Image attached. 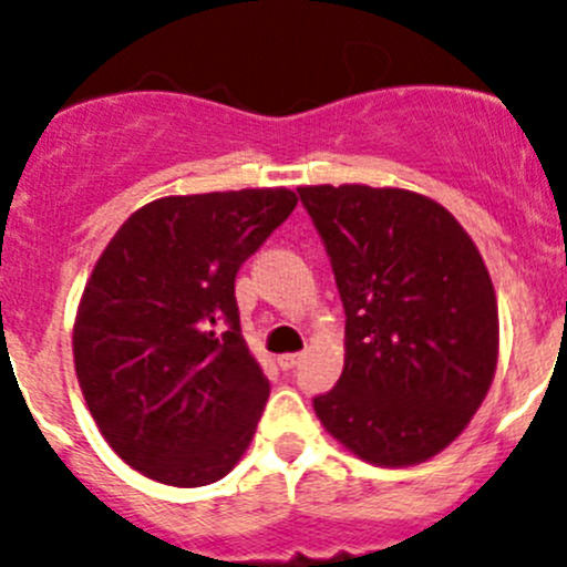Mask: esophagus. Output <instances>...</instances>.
Instances as JSON below:
<instances>
[{"label":"esophagus","instance_id":"obj_1","mask_svg":"<svg viewBox=\"0 0 567 567\" xmlns=\"http://www.w3.org/2000/svg\"><path fill=\"white\" fill-rule=\"evenodd\" d=\"M300 360H302L300 352H286V354H281V358H278V365H281L284 371H291L295 365H300Z\"/></svg>","mask_w":567,"mask_h":567}]
</instances>
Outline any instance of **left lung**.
<instances>
[{
	"mask_svg": "<svg viewBox=\"0 0 567 567\" xmlns=\"http://www.w3.org/2000/svg\"><path fill=\"white\" fill-rule=\"evenodd\" d=\"M347 311L343 371L313 399L327 434L377 466L445 451L486 399L497 295L464 226L404 188H297Z\"/></svg>",
	"mask_w": 567,
	"mask_h": 567,
	"instance_id": "obj_1",
	"label": "left lung"
}]
</instances>
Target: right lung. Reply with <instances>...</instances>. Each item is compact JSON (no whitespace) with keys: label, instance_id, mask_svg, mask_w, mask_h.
<instances>
[{"label":"right lung","instance_id":"1","mask_svg":"<svg viewBox=\"0 0 567 567\" xmlns=\"http://www.w3.org/2000/svg\"><path fill=\"white\" fill-rule=\"evenodd\" d=\"M295 207L289 188L163 196L97 259L73 324L75 377L142 475L207 486L248 451L270 382L243 338L235 278Z\"/></svg>","mask_w":567,"mask_h":567}]
</instances>
